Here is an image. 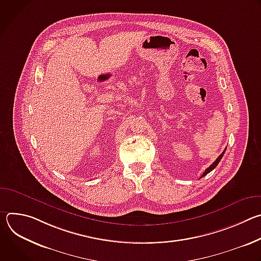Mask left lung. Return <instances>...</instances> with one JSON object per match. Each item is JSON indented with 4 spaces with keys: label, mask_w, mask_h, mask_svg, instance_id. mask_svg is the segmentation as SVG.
Segmentation results:
<instances>
[{
    "label": "left lung",
    "mask_w": 261,
    "mask_h": 261,
    "mask_svg": "<svg viewBox=\"0 0 261 261\" xmlns=\"http://www.w3.org/2000/svg\"><path fill=\"white\" fill-rule=\"evenodd\" d=\"M225 151H226V148H225V150H224V151H223V152H222V154H221V155H220V156H219V157H218V158H217V159H216V161H215V162H214V163H213V164H212V165H211V166H210V167H207V168H206V169H205V170H204V172H203V173H202V175H201V177H203V176H204V175H206V174H207V173H210V172H211V171H212V170H213V169H214V168H215V167H216V166H217V165H218V164H219V162H220V161H221V159H222V157H223V155H224V153H225Z\"/></svg>",
    "instance_id": "obj_1"
}]
</instances>
